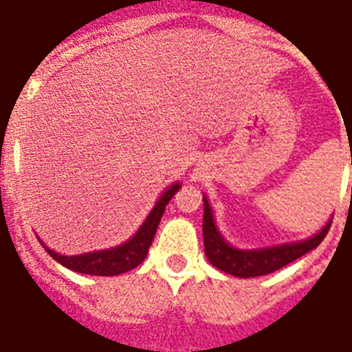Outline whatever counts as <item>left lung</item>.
<instances>
[{
	"label": "left lung",
	"mask_w": 352,
	"mask_h": 352,
	"mask_svg": "<svg viewBox=\"0 0 352 352\" xmlns=\"http://www.w3.org/2000/svg\"><path fill=\"white\" fill-rule=\"evenodd\" d=\"M329 228H331V221L320 234H316L311 239L301 241V243L274 246V248H265V250H237V248H232L230 245H226L225 239L221 237V234L214 225V217H212L208 201L204 199V254L208 256L210 263L215 268H219L226 274H232V276H237V278L267 276V274L287 267L289 263H292L298 257L305 256L307 252L314 250L325 239Z\"/></svg>",
	"instance_id": "obj_1"
}]
</instances>
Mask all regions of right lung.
<instances>
[{
  "mask_svg": "<svg viewBox=\"0 0 352 352\" xmlns=\"http://www.w3.org/2000/svg\"><path fill=\"white\" fill-rule=\"evenodd\" d=\"M179 188H181V184L177 182L162 193V197L159 199V203L155 204V208L151 210L148 219L144 221L140 230L133 235V239H129L124 245L109 248V250L91 252V254H84V256H60L47 246H43V248L52 259H56L60 265L71 268L74 272L91 274V276H118V274L127 272V270L138 267L146 259L149 246L153 243L155 232L159 228V223L162 219V214H164L166 204L170 203V199L175 195Z\"/></svg>",
  "mask_w": 352,
  "mask_h": 352,
  "instance_id": "obj_1",
  "label": "right lung"
}]
</instances>
